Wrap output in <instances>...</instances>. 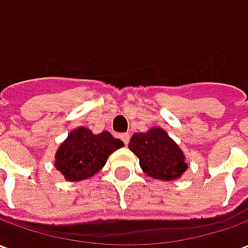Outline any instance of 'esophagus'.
<instances>
[{
    "instance_id": "1",
    "label": "esophagus",
    "mask_w": 248,
    "mask_h": 248,
    "mask_svg": "<svg viewBox=\"0 0 248 248\" xmlns=\"http://www.w3.org/2000/svg\"><path fill=\"white\" fill-rule=\"evenodd\" d=\"M119 138H121V140H124V145H127V143H129V140H130V135L127 134V133H124V134H121V135H119Z\"/></svg>"
}]
</instances>
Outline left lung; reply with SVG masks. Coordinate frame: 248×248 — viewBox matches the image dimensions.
I'll list each match as a JSON object with an SVG mask.
<instances>
[{
    "label": "left lung",
    "instance_id": "left-lung-1",
    "mask_svg": "<svg viewBox=\"0 0 248 248\" xmlns=\"http://www.w3.org/2000/svg\"><path fill=\"white\" fill-rule=\"evenodd\" d=\"M129 149L138 156L143 172L154 179L175 181L188 169L182 149L162 127L135 133Z\"/></svg>",
    "mask_w": 248,
    "mask_h": 248
}]
</instances>
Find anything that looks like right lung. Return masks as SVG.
<instances>
[{"mask_svg": "<svg viewBox=\"0 0 248 248\" xmlns=\"http://www.w3.org/2000/svg\"><path fill=\"white\" fill-rule=\"evenodd\" d=\"M124 146L108 131L93 134L87 127L71 130L56 153L54 166L69 182H79L95 175L106 165L108 158Z\"/></svg>", "mask_w": 248, "mask_h": 248, "instance_id": "obj_1", "label": "right lung"}]
</instances>
